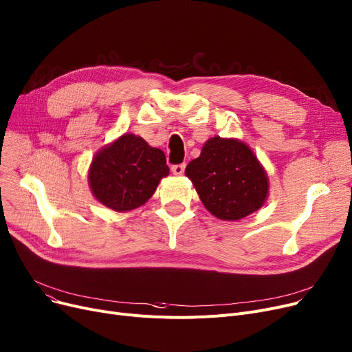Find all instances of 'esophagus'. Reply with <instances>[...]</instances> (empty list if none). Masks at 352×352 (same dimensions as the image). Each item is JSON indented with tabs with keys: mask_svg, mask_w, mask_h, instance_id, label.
<instances>
[{
	"mask_svg": "<svg viewBox=\"0 0 352 352\" xmlns=\"http://www.w3.org/2000/svg\"><path fill=\"white\" fill-rule=\"evenodd\" d=\"M171 171L174 175H182L184 171H186V164H178V165H173L171 166Z\"/></svg>",
	"mask_w": 352,
	"mask_h": 352,
	"instance_id": "obj_1",
	"label": "esophagus"
}]
</instances>
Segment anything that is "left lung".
I'll return each instance as SVG.
<instances>
[{"mask_svg":"<svg viewBox=\"0 0 352 352\" xmlns=\"http://www.w3.org/2000/svg\"><path fill=\"white\" fill-rule=\"evenodd\" d=\"M204 207L218 219L238 221L260 210L270 194L264 165L244 141L207 140L186 168Z\"/></svg>","mask_w":352,"mask_h":352,"instance_id":"obj_1","label":"left lung"}]
</instances>
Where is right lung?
Wrapping results in <instances>:
<instances>
[{
	"instance_id": "right-lung-1",
	"label": "right lung",
	"mask_w": 352,
	"mask_h": 352,
	"mask_svg": "<svg viewBox=\"0 0 352 352\" xmlns=\"http://www.w3.org/2000/svg\"><path fill=\"white\" fill-rule=\"evenodd\" d=\"M168 174L160 148L148 145L140 135L125 133L97 151L89 164L88 184L102 206L126 212L144 206Z\"/></svg>"
}]
</instances>
